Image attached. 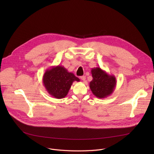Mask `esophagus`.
<instances>
[{
	"label": "esophagus",
	"mask_w": 154,
	"mask_h": 154,
	"mask_svg": "<svg viewBox=\"0 0 154 154\" xmlns=\"http://www.w3.org/2000/svg\"><path fill=\"white\" fill-rule=\"evenodd\" d=\"M80 79H81L82 80H83V81H85V76H81V77H80Z\"/></svg>",
	"instance_id": "obj_1"
}]
</instances>
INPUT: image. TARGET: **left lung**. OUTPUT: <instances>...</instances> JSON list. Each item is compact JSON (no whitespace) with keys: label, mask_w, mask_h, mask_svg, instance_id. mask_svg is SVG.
Returning <instances> with one entry per match:
<instances>
[{"label":"left lung","mask_w":154,"mask_h":154,"mask_svg":"<svg viewBox=\"0 0 154 154\" xmlns=\"http://www.w3.org/2000/svg\"><path fill=\"white\" fill-rule=\"evenodd\" d=\"M92 80L89 87L92 94L99 99H104L110 96L114 91L117 80L114 75H110L100 67L91 70Z\"/></svg>","instance_id":"obj_1"}]
</instances>
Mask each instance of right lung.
<instances>
[{
    "mask_svg": "<svg viewBox=\"0 0 154 154\" xmlns=\"http://www.w3.org/2000/svg\"><path fill=\"white\" fill-rule=\"evenodd\" d=\"M80 79L63 66H52L45 70L42 82L47 92L55 99H63L67 95L72 83Z\"/></svg>",
    "mask_w": 154,
    "mask_h": 154,
    "instance_id": "obj_1",
    "label": "right lung"
}]
</instances>
